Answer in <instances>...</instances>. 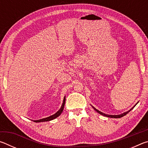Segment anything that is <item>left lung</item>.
<instances>
[{"label": "left lung", "mask_w": 148, "mask_h": 148, "mask_svg": "<svg viewBox=\"0 0 148 148\" xmlns=\"http://www.w3.org/2000/svg\"><path fill=\"white\" fill-rule=\"evenodd\" d=\"M138 103V102H137V103L134 105V106L131 109H130L129 111H127V112H124V113H123V114H119V115H108V114H104V113H102V112H100L99 110H98L97 109H96L95 108V107H93L92 106H91L92 108H93V109L95 110V111H96L97 112H98L99 114H100L101 115H102V116H106V117H111V118H120V117H123L124 116H125V115L126 114H127L129 113V112L131 111V110H132V109L134 108V107L136 106V105Z\"/></svg>", "instance_id": "1"}]
</instances>
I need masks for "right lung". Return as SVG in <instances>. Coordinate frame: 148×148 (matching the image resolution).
<instances>
[{
  "label": "right lung",
  "instance_id": "add662e5",
  "mask_svg": "<svg viewBox=\"0 0 148 148\" xmlns=\"http://www.w3.org/2000/svg\"><path fill=\"white\" fill-rule=\"evenodd\" d=\"M65 101H66V97H64V99H63V102H62V106L61 107V108H60L58 111H57L56 114L52 115V116H50L47 117H46V118H43V119H38V120H34L33 121L36 122V123H40V122H45V121H51V120H53L54 119L57 118V117H59L60 115L61 114V113L63 111V109H64V104H65Z\"/></svg>",
  "mask_w": 148,
  "mask_h": 148
}]
</instances>
